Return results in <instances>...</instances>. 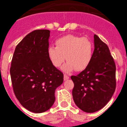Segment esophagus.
Segmentation results:
<instances>
[{
	"instance_id": "obj_1",
	"label": "esophagus",
	"mask_w": 127,
	"mask_h": 127,
	"mask_svg": "<svg viewBox=\"0 0 127 127\" xmlns=\"http://www.w3.org/2000/svg\"><path fill=\"white\" fill-rule=\"evenodd\" d=\"M69 79V76H68L67 75H66V74H64V79L65 81V80H67V79Z\"/></svg>"
}]
</instances>
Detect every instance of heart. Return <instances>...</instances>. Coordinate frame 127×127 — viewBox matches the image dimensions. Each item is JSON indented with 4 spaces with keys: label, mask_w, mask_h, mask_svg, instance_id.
I'll return each instance as SVG.
<instances>
[{
    "label": "heart",
    "mask_w": 127,
    "mask_h": 127,
    "mask_svg": "<svg viewBox=\"0 0 127 127\" xmlns=\"http://www.w3.org/2000/svg\"><path fill=\"white\" fill-rule=\"evenodd\" d=\"M56 46L48 48V54L55 67H59L64 62L67 63L63 69L65 72L81 71L90 64L93 57L94 44L87 37L69 34L58 38Z\"/></svg>",
    "instance_id": "heart-1"
}]
</instances>
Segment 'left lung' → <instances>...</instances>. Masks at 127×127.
I'll return each mask as SVG.
<instances>
[{
	"instance_id": "1",
	"label": "left lung",
	"mask_w": 127,
	"mask_h": 127,
	"mask_svg": "<svg viewBox=\"0 0 127 127\" xmlns=\"http://www.w3.org/2000/svg\"><path fill=\"white\" fill-rule=\"evenodd\" d=\"M94 49L89 65L77 76L72 97L77 107L86 113L99 111L108 103L116 89V65L109 49L94 35Z\"/></svg>"
}]
</instances>
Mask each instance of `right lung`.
I'll use <instances>...</instances> for the list:
<instances>
[{"instance_id":"obj_1","label":"right lung","mask_w":127,"mask_h":127,"mask_svg":"<svg viewBox=\"0 0 127 127\" xmlns=\"http://www.w3.org/2000/svg\"><path fill=\"white\" fill-rule=\"evenodd\" d=\"M49 30H35L18 43L10 67L16 97L31 112L46 111L55 100V92L64 81V74L48 57Z\"/></svg>"}]
</instances>
